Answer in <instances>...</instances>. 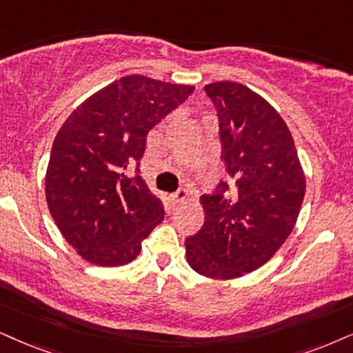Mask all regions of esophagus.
Wrapping results in <instances>:
<instances>
[{"label":"esophagus","mask_w":353,"mask_h":353,"mask_svg":"<svg viewBox=\"0 0 353 353\" xmlns=\"http://www.w3.org/2000/svg\"><path fill=\"white\" fill-rule=\"evenodd\" d=\"M171 197H172V200L176 203H182V202H184V200H187V192L181 189V190H177L176 194H172Z\"/></svg>","instance_id":"1"}]
</instances>
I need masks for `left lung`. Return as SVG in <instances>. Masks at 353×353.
<instances>
[{"mask_svg":"<svg viewBox=\"0 0 353 353\" xmlns=\"http://www.w3.org/2000/svg\"><path fill=\"white\" fill-rule=\"evenodd\" d=\"M220 122L221 158L234 181L202 195L205 223L185 239L197 274L231 280L264 265L295 228L306 179L295 141L280 114L234 81L205 86Z\"/></svg>","mask_w":353,"mask_h":353,"instance_id":"left-lung-1","label":"left lung"}]
</instances>
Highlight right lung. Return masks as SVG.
Returning a JSON list of instances; mask_svg holds the SVG:
<instances>
[{
  "instance_id": "obj_1",
  "label": "right lung",
  "mask_w": 353,
  "mask_h": 353,
  "mask_svg": "<svg viewBox=\"0 0 353 353\" xmlns=\"http://www.w3.org/2000/svg\"><path fill=\"white\" fill-rule=\"evenodd\" d=\"M190 84L143 74L115 79L71 112L53 141L46 197L63 238L94 265L119 267L164 218L163 202L138 176L148 132L179 107ZM137 164V174L126 169Z\"/></svg>"
}]
</instances>
